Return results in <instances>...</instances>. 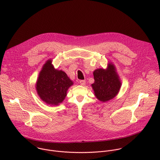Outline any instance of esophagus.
Masks as SVG:
<instances>
[{
	"instance_id": "34e87169",
	"label": "esophagus",
	"mask_w": 160,
	"mask_h": 160,
	"mask_svg": "<svg viewBox=\"0 0 160 160\" xmlns=\"http://www.w3.org/2000/svg\"><path fill=\"white\" fill-rule=\"evenodd\" d=\"M79 84L81 85V86H84L86 84V81L85 80H81L79 81Z\"/></svg>"
}]
</instances>
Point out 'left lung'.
Wrapping results in <instances>:
<instances>
[{"label":"left lung","mask_w":160,"mask_h":160,"mask_svg":"<svg viewBox=\"0 0 160 160\" xmlns=\"http://www.w3.org/2000/svg\"><path fill=\"white\" fill-rule=\"evenodd\" d=\"M95 82L92 84L96 97L102 102H107L117 95L121 84L115 72L114 67L109 64L107 70L97 69L93 71Z\"/></svg>","instance_id":"obj_1"}]
</instances>
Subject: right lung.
I'll return each instance as SVG.
<instances>
[{
  "label": "right lung",
  "instance_id": "add662e5",
  "mask_svg": "<svg viewBox=\"0 0 160 160\" xmlns=\"http://www.w3.org/2000/svg\"><path fill=\"white\" fill-rule=\"evenodd\" d=\"M49 60L44 65L37 81L36 90L46 103L57 105L65 99L73 83L64 71L55 69Z\"/></svg>",
  "mask_w": 160,
  "mask_h": 160
}]
</instances>
